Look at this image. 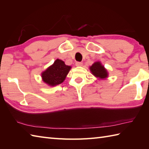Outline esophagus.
I'll list each match as a JSON object with an SVG mask.
<instances>
[{
	"label": "esophagus",
	"instance_id": "1",
	"mask_svg": "<svg viewBox=\"0 0 149 149\" xmlns=\"http://www.w3.org/2000/svg\"><path fill=\"white\" fill-rule=\"evenodd\" d=\"M82 65H83V63H82L81 62H76V63H75V66H81Z\"/></svg>",
	"mask_w": 149,
	"mask_h": 149
}]
</instances>
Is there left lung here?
<instances>
[{"instance_id": "8db88e82", "label": "left lung", "mask_w": 149, "mask_h": 149, "mask_svg": "<svg viewBox=\"0 0 149 149\" xmlns=\"http://www.w3.org/2000/svg\"><path fill=\"white\" fill-rule=\"evenodd\" d=\"M90 70L94 76L101 79H104L108 77V72L107 70L99 61L94 63L90 67Z\"/></svg>"}]
</instances>
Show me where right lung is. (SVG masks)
Wrapping results in <instances>:
<instances>
[{"mask_svg":"<svg viewBox=\"0 0 149 149\" xmlns=\"http://www.w3.org/2000/svg\"><path fill=\"white\" fill-rule=\"evenodd\" d=\"M70 68V66L66 65L62 60L57 59L53 65L42 72L43 81L50 86L61 84L65 81Z\"/></svg>","mask_w":149,"mask_h":149,"instance_id":"obj_1","label":"right lung"}]
</instances>
